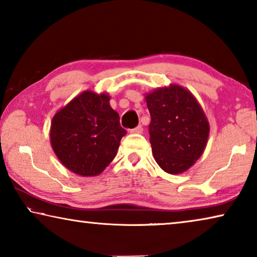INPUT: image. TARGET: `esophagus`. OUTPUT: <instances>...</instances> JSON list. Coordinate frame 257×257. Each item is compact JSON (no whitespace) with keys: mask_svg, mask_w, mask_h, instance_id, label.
I'll list each match as a JSON object with an SVG mask.
<instances>
[{"mask_svg":"<svg viewBox=\"0 0 257 257\" xmlns=\"http://www.w3.org/2000/svg\"><path fill=\"white\" fill-rule=\"evenodd\" d=\"M130 133H132V134H142V133H143V127H142V125H137V127L130 129Z\"/></svg>","mask_w":257,"mask_h":257,"instance_id":"obj_1","label":"esophagus"}]
</instances>
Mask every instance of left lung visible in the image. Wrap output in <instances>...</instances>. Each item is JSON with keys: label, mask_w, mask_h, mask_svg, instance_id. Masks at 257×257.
Returning <instances> with one entry per match:
<instances>
[{"label": "left lung", "mask_w": 257, "mask_h": 257, "mask_svg": "<svg viewBox=\"0 0 257 257\" xmlns=\"http://www.w3.org/2000/svg\"><path fill=\"white\" fill-rule=\"evenodd\" d=\"M145 99L153 157L167 173H182L205 149L209 122L204 112L194 95L179 85L157 89Z\"/></svg>", "instance_id": "obj_1"}]
</instances>
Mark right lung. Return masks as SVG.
<instances>
[{
    "label": "right lung",
    "mask_w": 257,
    "mask_h": 257,
    "mask_svg": "<svg viewBox=\"0 0 257 257\" xmlns=\"http://www.w3.org/2000/svg\"><path fill=\"white\" fill-rule=\"evenodd\" d=\"M127 132L109 106V97L83 92L57 112L51 125V142L68 170L83 177L100 174L116 156Z\"/></svg>",
    "instance_id": "obj_1"
}]
</instances>
